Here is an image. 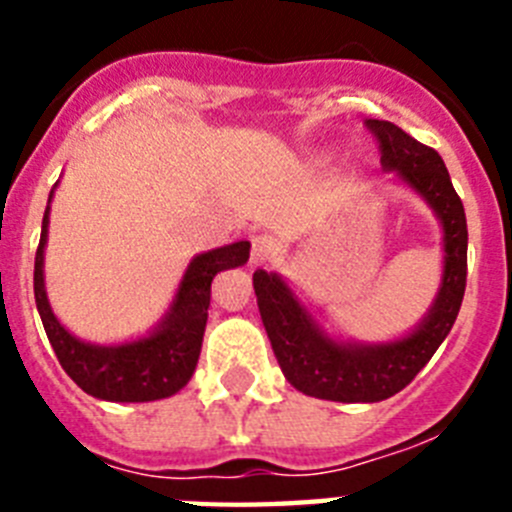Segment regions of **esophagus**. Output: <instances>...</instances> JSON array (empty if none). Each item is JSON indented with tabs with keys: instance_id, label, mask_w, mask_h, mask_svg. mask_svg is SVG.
Here are the masks:
<instances>
[{
	"instance_id": "1",
	"label": "esophagus",
	"mask_w": 512,
	"mask_h": 512,
	"mask_svg": "<svg viewBox=\"0 0 512 512\" xmlns=\"http://www.w3.org/2000/svg\"><path fill=\"white\" fill-rule=\"evenodd\" d=\"M274 251H277V241L271 235H256L251 241V264L264 266L274 256Z\"/></svg>"
}]
</instances>
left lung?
<instances>
[{
	"label": "left lung",
	"instance_id": "8db88e82",
	"mask_svg": "<svg viewBox=\"0 0 512 512\" xmlns=\"http://www.w3.org/2000/svg\"><path fill=\"white\" fill-rule=\"evenodd\" d=\"M366 128L379 140L382 169L423 197L438 217L443 274L423 320L408 336L382 343L333 336L282 274H253L261 320L284 377L318 400L379 402L405 390L454 328L467 287V215L441 156L387 120H366Z\"/></svg>",
	"mask_w": 512,
	"mask_h": 512
}]
</instances>
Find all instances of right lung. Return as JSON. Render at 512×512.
I'll list each match as a JSON object with an SVG mask.
<instances>
[{
	"instance_id": "obj_1",
	"label": "right lung",
	"mask_w": 512,
	"mask_h": 512,
	"mask_svg": "<svg viewBox=\"0 0 512 512\" xmlns=\"http://www.w3.org/2000/svg\"><path fill=\"white\" fill-rule=\"evenodd\" d=\"M51 200L53 192L43 215L33 282L35 305H38L40 320H43L45 336L51 341L66 374L87 395L107 402H153L176 395L192 379L194 366L200 359L212 279L220 271L246 264L251 243L238 241L197 253L184 271L169 310L148 336L99 346V343L81 341L63 328L48 302L43 264L48 223H51V217H48Z\"/></svg>"
}]
</instances>
